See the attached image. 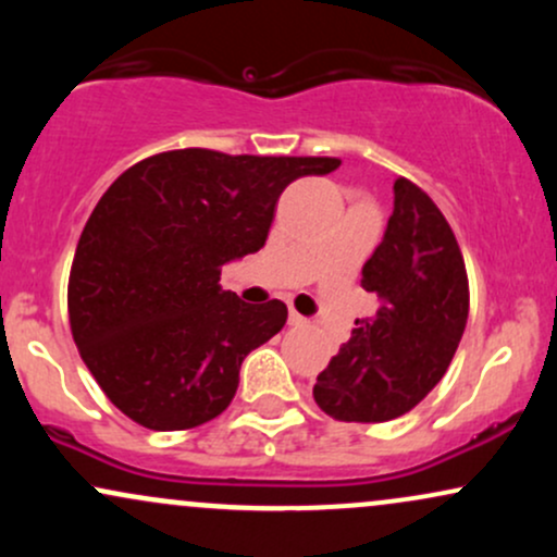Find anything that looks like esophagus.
<instances>
[{
	"label": "esophagus",
	"instance_id": "1",
	"mask_svg": "<svg viewBox=\"0 0 557 557\" xmlns=\"http://www.w3.org/2000/svg\"><path fill=\"white\" fill-rule=\"evenodd\" d=\"M290 324H296V327H300V324H306V317H300L296 309H290Z\"/></svg>",
	"mask_w": 557,
	"mask_h": 557
}]
</instances>
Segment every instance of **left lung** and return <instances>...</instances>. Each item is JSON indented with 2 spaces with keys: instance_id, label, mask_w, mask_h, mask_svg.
Segmentation results:
<instances>
[{
  "instance_id": "obj_1",
  "label": "left lung",
  "mask_w": 557,
  "mask_h": 557,
  "mask_svg": "<svg viewBox=\"0 0 557 557\" xmlns=\"http://www.w3.org/2000/svg\"><path fill=\"white\" fill-rule=\"evenodd\" d=\"M382 243L361 270L380 298L317 376L314 400L337 421L398 419L443 380L469 319V277L450 225L419 185L398 177Z\"/></svg>"
}]
</instances>
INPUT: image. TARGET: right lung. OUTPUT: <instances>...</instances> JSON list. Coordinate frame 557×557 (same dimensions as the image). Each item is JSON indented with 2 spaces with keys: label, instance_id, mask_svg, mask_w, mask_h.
I'll list each match as a JSON object with an SVG mask.
<instances>
[{
  "label": "right lung",
  "instance_id": "right-lung-1",
  "mask_svg": "<svg viewBox=\"0 0 557 557\" xmlns=\"http://www.w3.org/2000/svg\"><path fill=\"white\" fill-rule=\"evenodd\" d=\"M337 168L177 149L107 188L75 248L67 311L81 359L127 419L175 432L225 411L243 359L283 330L287 306L243 304L222 290V267L264 246L287 185Z\"/></svg>",
  "mask_w": 557,
  "mask_h": 557
}]
</instances>
